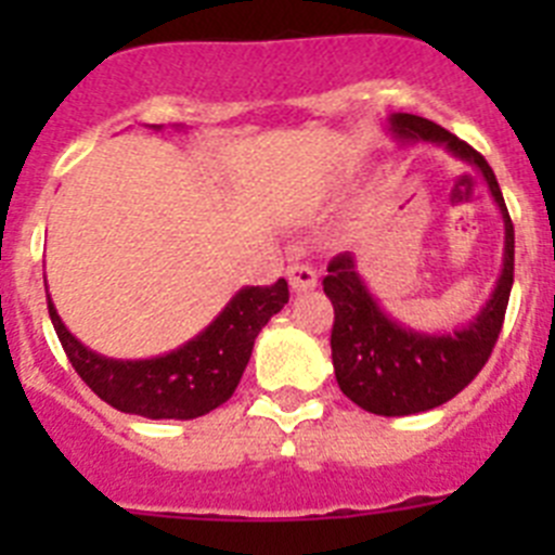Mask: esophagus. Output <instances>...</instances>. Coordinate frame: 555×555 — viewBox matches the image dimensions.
<instances>
[{"label":"esophagus","mask_w":555,"mask_h":555,"mask_svg":"<svg viewBox=\"0 0 555 555\" xmlns=\"http://www.w3.org/2000/svg\"><path fill=\"white\" fill-rule=\"evenodd\" d=\"M286 274L294 292H311V288H317V269L308 267V263H292Z\"/></svg>","instance_id":"1"}]
</instances>
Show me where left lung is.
I'll list each match as a JSON object with an SVG mask.
<instances>
[{"label": "left lung", "mask_w": 555, "mask_h": 555, "mask_svg": "<svg viewBox=\"0 0 555 555\" xmlns=\"http://www.w3.org/2000/svg\"><path fill=\"white\" fill-rule=\"evenodd\" d=\"M389 130L400 141H434L448 146L455 158L473 164L487 180L506 224L503 272L489 302L467 327L439 336L416 333L386 317L366 292L350 253H338L327 263L322 288L333 302L331 350L338 389L370 414L409 416L453 400L464 386L473 384L492 356L514 283V224L492 166L467 141L414 113H395Z\"/></svg>", "instance_id": "1"}]
</instances>
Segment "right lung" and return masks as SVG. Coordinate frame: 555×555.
<instances>
[{"label": "right lung", "mask_w": 555, "mask_h": 555, "mask_svg": "<svg viewBox=\"0 0 555 555\" xmlns=\"http://www.w3.org/2000/svg\"><path fill=\"white\" fill-rule=\"evenodd\" d=\"M286 302L283 278L272 286H247L178 350L144 361H116L77 341L47 297L49 320L88 389L113 409L146 420H197L228 403L247 370L255 336Z\"/></svg>", "instance_id": "obj_1"}]
</instances>
